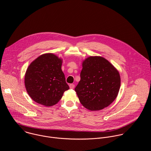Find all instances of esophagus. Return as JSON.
Here are the masks:
<instances>
[{"mask_svg":"<svg viewBox=\"0 0 151 151\" xmlns=\"http://www.w3.org/2000/svg\"><path fill=\"white\" fill-rule=\"evenodd\" d=\"M69 87L70 89H73L75 88V85L73 83H71L69 85Z\"/></svg>","mask_w":151,"mask_h":151,"instance_id":"obj_1","label":"esophagus"}]
</instances>
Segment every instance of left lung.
Instances as JSON below:
<instances>
[{
  "mask_svg": "<svg viewBox=\"0 0 151 151\" xmlns=\"http://www.w3.org/2000/svg\"><path fill=\"white\" fill-rule=\"evenodd\" d=\"M81 80L75 88L81 103L90 111H99L110 105L118 94L119 72L106 59L90 57L82 63Z\"/></svg>",
  "mask_w": 151,
  "mask_h": 151,
  "instance_id": "left-lung-1",
  "label": "left lung"
}]
</instances>
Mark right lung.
<instances>
[{"label": "right lung", "instance_id": "right-lung-1", "mask_svg": "<svg viewBox=\"0 0 151 151\" xmlns=\"http://www.w3.org/2000/svg\"><path fill=\"white\" fill-rule=\"evenodd\" d=\"M62 60L51 53L41 55L29 65L25 87L30 97L45 106L57 104L69 87L61 70Z\"/></svg>", "mask_w": 151, "mask_h": 151}]
</instances>
